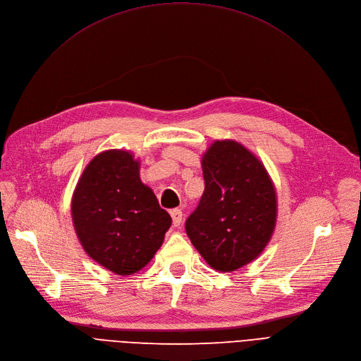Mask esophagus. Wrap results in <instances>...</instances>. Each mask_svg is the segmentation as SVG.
<instances>
[{
  "mask_svg": "<svg viewBox=\"0 0 361 361\" xmlns=\"http://www.w3.org/2000/svg\"><path fill=\"white\" fill-rule=\"evenodd\" d=\"M170 216H171V221H173V226H175V228H179L180 223H182V217H183L182 210L173 209V210L170 212Z\"/></svg>",
  "mask_w": 361,
  "mask_h": 361,
  "instance_id": "esophagus-1",
  "label": "esophagus"
}]
</instances>
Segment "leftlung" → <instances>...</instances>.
<instances>
[{
    "instance_id": "1",
    "label": "left lung",
    "mask_w": 361,
    "mask_h": 361,
    "mask_svg": "<svg viewBox=\"0 0 361 361\" xmlns=\"http://www.w3.org/2000/svg\"><path fill=\"white\" fill-rule=\"evenodd\" d=\"M201 166L205 190L185 229L210 267L235 271L255 260L271 239L276 190L262 160L233 140L214 141Z\"/></svg>"
}]
</instances>
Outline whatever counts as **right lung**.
<instances>
[{
    "label": "right lung",
    "instance_id": "obj_1",
    "mask_svg": "<svg viewBox=\"0 0 361 361\" xmlns=\"http://www.w3.org/2000/svg\"><path fill=\"white\" fill-rule=\"evenodd\" d=\"M140 166L128 149L102 151L82 171L72 197L82 248L118 276L145 267L171 225L151 188L142 183Z\"/></svg>",
    "mask_w": 361,
    "mask_h": 361
}]
</instances>
